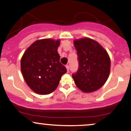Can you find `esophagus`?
Masks as SVG:
<instances>
[{
  "label": "esophagus",
  "mask_w": 131,
  "mask_h": 131,
  "mask_svg": "<svg viewBox=\"0 0 131 131\" xmlns=\"http://www.w3.org/2000/svg\"><path fill=\"white\" fill-rule=\"evenodd\" d=\"M66 68H67V71L69 72V71H70V67H69L68 64H67V65H66Z\"/></svg>",
  "instance_id": "1"
}]
</instances>
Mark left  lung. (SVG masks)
<instances>
[{
  "label": "left lung",
  "mask_w": 131,
  "mask_h": 131,
  "mask_svg": "<svg viewBox=\"0 0 131 131\" xmlns=\"http://www.w3.org/2000/svg\"><path fill=\"white\" fill-rule=\"evenodd\" d=\"M79 67L72 77L76 85L84 92L99 89L110 74V59L106 51L95 40L83 38L74 42Z\"/></svg>",
  "instance_id": "obj_1"
}]
</instances>
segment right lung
Segmentation results:
<instances>
[{
  "instance_id": "right-lung-1",
  "label": "right lung",
  "mask_w": 131,
  "mask_h": 131,
  "mask_svg": "<svg viewBox=\"0 0 131 131\" xmlns=\"http://www.w3.org/2000/svg\"><path fill=\"white\" fill-rule=\"evenodd\" d=\"M59 45V40H36L23 55L21 70L23 78L37 94H49L55 91L61 76L67 73V68L60 62Z\"/></svg>"
}]
</instances>
